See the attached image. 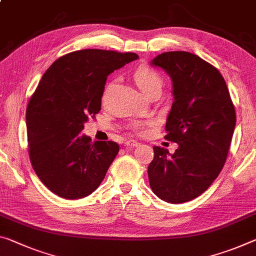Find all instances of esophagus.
<instances>
[{
    "label": "esophagus",
    "instance_id": "1",
    "mask_svg": "<svg viewBox=\"0 0 256 256\" xmlns=\"http://www.w3.org/2000/svg\"><path fill=\"white\" fill-rule=\"evenodd\" d=\"M124 144H125V147H128V148H136V147H138V146H139L140 144H139V142H136V141L128 140V141H126V142H125Z\"/></svg>",
    "mask_w": 256,
    "mask_h": 256
}]
</instances>
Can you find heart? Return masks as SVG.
<instances>
[{
    "instance_id": "obj_1",
    "label": "heart",
    "mask_w": 256,
    "mask_h": 256,
    "mask_svg": "<svg viewBox=\"0 0 256 256\" xmlns=\"http://www.w3.org/2000/svg\"><path fill=\"white\" fill-rule=\"evenodd\" d=\"M134 80L138 86L144 94L154 88H162V83H163L156 70L146 66L138 68L134 72Z\"/></svg>"
}]
</instances>
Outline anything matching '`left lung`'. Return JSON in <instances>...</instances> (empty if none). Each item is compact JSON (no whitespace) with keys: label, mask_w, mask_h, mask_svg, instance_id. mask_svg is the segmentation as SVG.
Masks as SVG:
<instances>
[{"label":"left lung","mask_w":256,"mask_h":256,"mask_svg":"<svg viewBox=\"0 0 256 256\" xmlns=\"http://www.w3.org/2000/svg\"><path fill=\"white\" fill-rule=\"evenodd\" d=\"M150 64L163 70L172 80L173 104L165 139L179 147L174 154L154 147L149 184L162 200L180 204L206 192L220 174L236 112L224 78L200 56L186 51L164 52Z\"/></svg>","instance_id":"8db88e82"}]
</instances>
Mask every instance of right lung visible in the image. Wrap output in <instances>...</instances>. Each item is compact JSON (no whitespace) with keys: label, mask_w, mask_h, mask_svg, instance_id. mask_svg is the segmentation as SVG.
<instances>
[{"label":"right lung","mask_w":256,"mask_h":256,"mask_svg":"<svg viewBox=\"0 0 256 256\" xmlns=\"http://www.w3.org/2000/svg\"><path fill=\"white\" fill-rule=\"evenodd\" d=\"M136 59L132 52L74 51L40 78L26 110L28 150L40 180L59 197L84 198L104 179L118 144L92 141L80 132L100 112L107 76Z\"/></svg>","instance_id":"add662e5"}]
</instances>
